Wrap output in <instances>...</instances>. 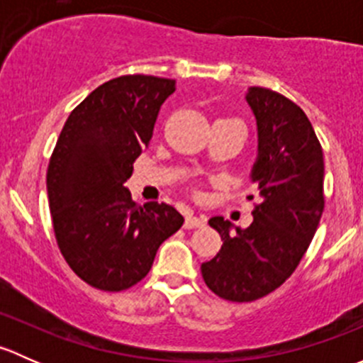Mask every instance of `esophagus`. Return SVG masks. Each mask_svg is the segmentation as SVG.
<instances>
[{
    "label": "esophagus",
    "mask_w": 363,
    "mask_h": 363,
    "mask_svg": "<svg viewBox=\"0 0 363 363\" xmlns=\"http://www.w3.org/2000/svg\"><path fill=\"white\" fill-rule=\"evenodd\" d=\"M205 226V218L202 216H193L189 214L184 221V228L186 230H193V228H202Z\"/></svg>",
    "instance_id": "34e87169"
}]
</instances>
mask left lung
Masks as SVG:
<instances>
[{
  "instance_id": "1",
  "label": "left lung",
  "mask_w": 363,
  "mask_h": 363,
  "mask_svg": "<svg viewBox=\"0 0 363 363\" xmlns=\"http://www.w3.org/2000/svg\"><path fill=\"white\" fill-rule=\"evenodd\" d=\"M246 101L258 130L251 181L259 203L247 228L221 216L208 219L223 246L202 263L205 284L232 302L262 298L294 274L325 207L323 151L302 108L265 87H250Z\"/></svg>"
}]
</instances>
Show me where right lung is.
Wrapping results in <instances>:
<instances>
[{"label": "right lung", "instance_id": "add662e5", "mask_svg": "<svg viewBox=\"0 0 363 363\" xmlns=\"http://www.w3.org/2000/svg\"><path fill=\"white\" fill-rule=\"evenodd\" d=\"M175 80L123 75L68 116L47 170L57 246L73 272L104 291L144 279L158 247L184 218L172 205L131 200L124 182L152 138Z\"/></svg>", "mask_w": 363, "mask_h": 363}]
</instances>
